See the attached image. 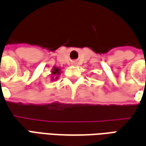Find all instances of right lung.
I'll return each instance as SVG.
<instances>
[{
    "instance_id": "1",
    "label": "right lung",
    "mask_w": 146,
    "mask_h": 146,
    "mask_svg": "<svg viewBox=\"0 0 146 146\" xmlns=\"http://www.w3.org/2000/svg\"><path fill=\"white\" fill-rule=\"evenodd\" d=\"M60 68H58V67H54V68H53V70H52V75H60ZM52 79H54V77H52ZM56 79H57V77L56 78Z\"/></svg>"
}]
</instances>
